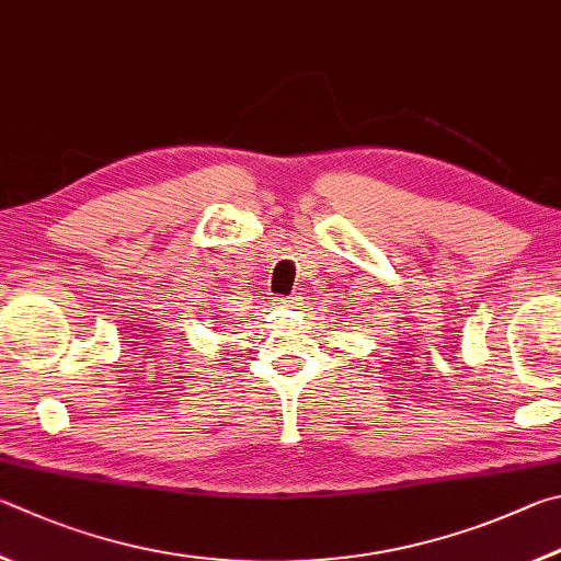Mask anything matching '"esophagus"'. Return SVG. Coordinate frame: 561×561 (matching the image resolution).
<instances>
[{
    "label": "esophagus",
    "instance_id": "1",
    "mask_svg": "<svg viewBox=\"0 0 561 561\" xmlns=\"http://www.w3.org/2000/svg\"><path fill=\"white\" fill-rule=\"evenodd\" d=\"M278 308H293L298 306V298H278V302H275Z\"/></svg>",
    "mask_w": 561,
    "mask_h": 561
}]
</instances>
